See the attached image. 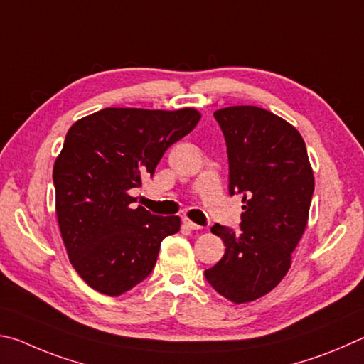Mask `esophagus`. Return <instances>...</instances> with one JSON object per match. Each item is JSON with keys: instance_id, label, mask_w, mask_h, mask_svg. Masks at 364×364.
Here are the masks:
<instances>
[{"instance_id": "obj_1", "label": "esophagus", "mask_w": 364, "mask_h": 364, "mask_svg": "<svg viewBox=\"0 0 364 364\" xmlns=\"http://www.w3.org/2000/svg\"><path fill=\"white\" fill-rule=\"evenodd\" d=\"M183 225H186L188 230H201V225H198V224H195V222H192L190 219H183Z\"/></svg>"}]
</instances>
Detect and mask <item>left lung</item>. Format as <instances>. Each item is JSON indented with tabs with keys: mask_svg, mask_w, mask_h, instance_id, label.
I'll return each instance as SVG.
<instances>
[{
	"mask_svg": "<svg viewBox=\"0 0 364 364\" xmlns=\"http://www.w3.org/2000/svg\"><path fill=\"white\" fill-rule=\"evenodd\" d=\"M228 155V192L243 196L241 232L215 224L225 254L205 272L235 304L256 301L282 282L301 241L314 196V171L301 134L288 121L252 105L214 112Z\"/></svg>",
	"mask_w": 364,
	"mask_h": 364,
	"instance_id": "1",
	"label": "left lung"
}]
</instances>
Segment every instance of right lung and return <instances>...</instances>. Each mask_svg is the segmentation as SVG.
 <instances>
[{
  "mask_svg": "<svg viewBox=\"0 0 364 364\" xmlns=\"http://www.w3.org/2000/svg\"><path fill=\"white\" fill-rule=\"evenodd\" d=\"M201 118L195 108H104L70 127L53 178L70 262L92 289L121 296L150 275L177 215L132 209L131 188L155 174L164 151Z\"/></svg>",
  "mask_w": 364,
  "mask_h": 364,
  "instance_id": "add662e5",
  "label": "right lung"
}]
</instances>
